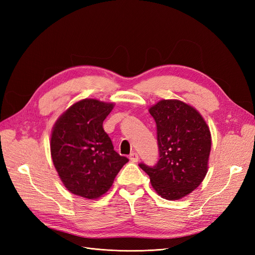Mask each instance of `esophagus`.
I'll list each match as a JSON object with an SVG mask.
<instances>
[{
    "mask_svg": "<svg viewBox=\"0 0 255 255\" xmlns=\"http://www.w3.org/2000/svg\"><path fill=\"white\" fill-rule=\"evenodd\" d=\"M138 159H139V158H138V154L137 153L133 152V153L129 154V160L130 161H133V163H137Z\"/></svg>",
    "mask_w": 255,
    "mask_h": 255,
    "instance_id": "esophagus-1",
    "label": "esophagus"
}]
</instances>
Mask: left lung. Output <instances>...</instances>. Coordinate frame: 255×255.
I'll return each instance as SVG.
<instances>
[{
	"label": "left lung",
	"mask_w": 255,
	"mask_h": 255,
	"mask_svg": "<svg viewBox=\"0 0 255 255\" xmlns=\"http://www.w3.org/2000/svg\"><path fill=\"white\" fill-rule=\"evenodd\" d=\"M149 113L156 122L159 159L154 167H139L161 198L182 199L194 191L207 173L210 128L195 107L180 100H160Z\"/></svg>",
	"instance_id": "obj_1"
}]
</instances>
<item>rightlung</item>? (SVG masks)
I'll list each match as a JSON object with an SVG mask.
<instances>
[{
    "instance_id": "obj_1",
    "label": "right lung",
    "mask_w": 255,
    "mask_h": 255,
    "mask_svg": "<svg viewBox=\"0 0 255 255\" xmlns=\"http://www.w3.org/2000/svg\"><path fill=\"white\" fill-rule=\"evenodd\" d=\"M115 103L97 99L75 102L59 116L51 133V156L65 187L95 200L112 187L128 159L114 150L103 121Z\"/></svg>"
}]
</instances>
